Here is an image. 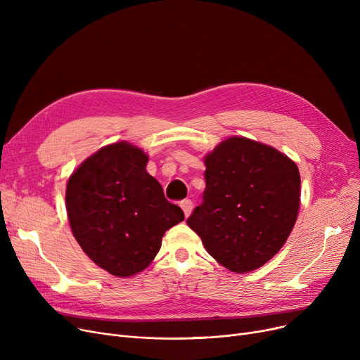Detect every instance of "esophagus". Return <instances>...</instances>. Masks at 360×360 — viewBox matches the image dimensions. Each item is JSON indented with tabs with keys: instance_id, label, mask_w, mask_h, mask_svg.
Listing matches in <instances>:
<instances>
[{
	"instance_id": "obj_1",
	"label": "esophagus",
	"mask_w": 360,
	"mask_h": 360,
	"mask_svg": "<svg viewBox=\"0 0 360 360\" xmlns=\"http://www.w3.org/2000/svg\"><path fill=\"white\" fill-rule=\"evenodd\" d=\"M179 205H181V209L184 210V214H185V217H188L191 214V212H193V201L191 200H182L181 202H179Z\"/></svg>"
}]
</instances>
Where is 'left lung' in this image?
Segmentation results:
<instances>
[{
	"instance_id": "left-lung-1",
	"label": "left lung",
	"mask_w": 360,
	"mask_h": 360,
	"mask_svg": "<svg viewBox=\"0 0 360 360\" xmlns=\"http://www.w3.org/2000/svg\"><path fill=\"white\" fill-rule=\"evenodd\" d=\"M205 190L186 223L204 248L233 273L270 261L288 240L300 205L296 163L271 146L245 137L205 155Z\"/></svg>"
}]
</instances>
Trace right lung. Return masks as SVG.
I'll use <instances>...</instances> for the list:
<instances>
[{
	"label": "right lung",
	"mask_w": 360,
	"mask_h": 360,
	"mask_svg": "<svg viewBox=\"0 0 360 360\" xmlns=\"http://www.w3.org/2000/svg\"><path fill=\"white\" fill-rule=\"evenodd\" d=\"M148 156L127 141L102 147L74 170L65 207L86 255L112 276L129 277L155 259L167 229L184 220L147 174Z\"/></svg>",
	"instance_id": "obj_1"
}]
</instances>
